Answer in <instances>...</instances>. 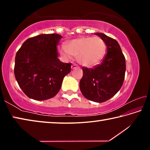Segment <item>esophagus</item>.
Instances as JSON below:
<instances>
[{
  "label": "esophagus",
  "mask_w": 150,
  "mask_h": 150,
  "mask_svg": "<svg viewBox=\"0 0 150 150\" xmlns=\"http://www.w3.org/2000/svg\"><path fill=\"white\" fill-rule=\"evenodd\" d=\"M77 67H78V65L77 64H75V63H73V64L71 65V69H74Z\"/></svg>",
  "instance_id": "1"
}]
</instances>
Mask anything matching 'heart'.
<instances>
[{
    "mask_svg": "<svg viewBox=\"0 0 150 150\" xmlns=\"http://www.w3.org/2000/svg\"><path fill=\"white\" fill-rule=\"evenodd\" d=\"M106 45L99 37H82L71 41L67 46L62 45L60 53L66 59L72 55L77 57L79 63L85 67H93L99 63L105 57Z\"/></svg>",
    "mask_w": 150,
    "mask_h": 150,
    "instance_id": "obj_1",
    "label": "heart"
}]
</instances>
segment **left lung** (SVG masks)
Returning a JSON list of instances; mask_svg holds the SVG:
<instances>
[{
    "mask_svg": "<svg viewBox=\"0 0 150 150\" xmlns=\"http://www.w3.org/2000/svg\"><path fill=\"white\" fill-rule=\"evenodd\" d=\"M105 41L107 54L100 64L93 68L82 67L81 92L87 99L103 103L115 96L122 86L126 72V59L120 45L103 33H95Z\"/></svg>",
    "mask_w": 150,
    "mask_h": 150,
    "instance_id": "8db88e82",
    "label": "left lung"
}]
</instances>
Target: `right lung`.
I'll list each match as a JSON object with an SVG mask.
<instances>
[{
    "instance_id": "right-lung-1",
    "label": "right lung",
    "mask_w": 150,
    "mask_h": 150,
    "mask_svg": "<svg viewBox=\"0 0 150 150\" xmlns=\"http://www.w3.org/2000/svg\"><path fill=\"white\" fill-rule=\"evenodd\" d=\"M62 38L57 34H40L26 40L15 57L14 75L30 98L44 100L59 92L71 63L58 59L57 46Z\"/></svg>"
}]
</instances>
